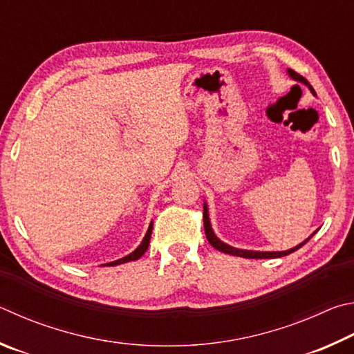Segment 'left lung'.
Masks as SVG:
<instances>
[{
  "label": "left lung",
  "instance_id": "8db88e82",
  "mask_svg": "<svg viewBox=\"0 0 354 354\" xmlns=\"http://www.w3.org/2000/svg\"><path fill=\"white\" fill-rule=\"evenodd\" d=\"M289 73V76L292 77V79H295V80H300V82H303V84H306L308 85V80L303 77V76H300L299 73H295L294 70H289L288 71ZM309 88H311V91L314 93V90H313V86L309 85ZM203 228H205V234H207V239H208V243L212 244L214 249H218L219 252H224V253H228V255H234V257H243V258H281V257H286V255H289V253H292V252H295V250H299L300 247H303L305 245L309 239L313 238V234L311 236H309L305 243H301V244H299L297 247H294V249H290V250H286V252H253V250H241V249H234V247H232V245H227V244H224L222 243V241H219L218 238H216V234L213 233V230H212V224H209V218H208V209H207V205H203Z\"/></svg>",
  "mask_w": 354,
  "mask_h": 354
}]
</instances>
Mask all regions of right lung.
Listing matches in <instances>:
<instances>
[{
  "label": "right lung",
  "mask_w": 354,
  "mask_h": 354,
  "mask_svg": "<svg viewBox=\"0 0 354 354\" xmlns=\"http://www.w3.org/2000/svg\"><path fill=\"white\" fill-rule=\"evenodd\" d=\"M151 234H152V224L149 225V230L146 233L145 239H142V243L138 245V249L133 250L132 253H130V255L124 257L121 259H116V261H111V263L105 264V266H118V264H124V263H129V261H135V259H138L140 257L145 255V252L147 250V247H149V241H151Z\"/></svg>",
  "instance_id": "obj_1"
}]
</instances>
